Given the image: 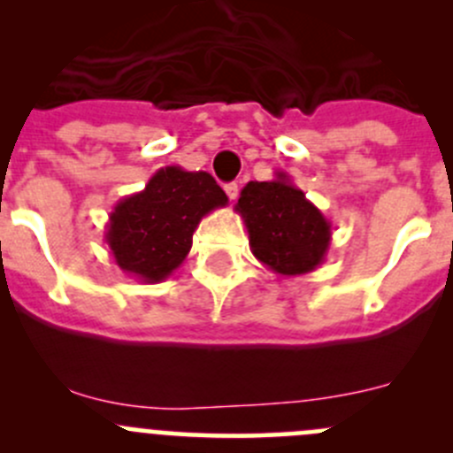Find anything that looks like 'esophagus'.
<instances>
[{"mask_svg": "<svg viewBox=\"0 0 453 453\" xmlns=\"http://www.w3.org/2000/svg\"><path fill=\"white\" fill-rule=\"evenodd\" d=\"M226 195L230 201H236V197H239V184H226Z\"/></svg>", "mask_w": 453, "mask_h": 453, "instance_id": "34e87169", "label": "esophagus"}]
</instances>
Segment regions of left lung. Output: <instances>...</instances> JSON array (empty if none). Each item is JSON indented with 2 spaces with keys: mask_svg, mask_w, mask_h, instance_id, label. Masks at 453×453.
<instances>
[{
  "mask_svg": "<svg viewBox=\"0 0 453 453\" xmlns=\"http://www.w3.org/2000/svg\"><path fill=\"white\" fill-rule=\"evenodd\" d=\"M234 210L248 227L252 254L276 276H304L326 258L331 221L287 173L245 184Z\"/></svg>",
  "mask_w": 453,
  "mask_h": 453,
  "instance_id": "8db88e82",
  "label": "left lung"
}]
</instances>
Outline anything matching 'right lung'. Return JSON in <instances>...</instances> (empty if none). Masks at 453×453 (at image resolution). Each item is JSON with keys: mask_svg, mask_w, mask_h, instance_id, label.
Listing matches in <instances>:
<instances>
[{"mask_svg": "<svg viewBox=\"0 0 453 453\" xmlns=\"http://www.w3.org/2000/svg\"><path fill=\"white\" fill-rule=\"evenodd\" d=\"M223 205L226 193L210 173L159 168L144 190L113 205L104 241L127 276L153 285L184 263L201 219Z\"/></svg>", "mask_w": 453, "mask_h": 453, "instance_id": "obj_1", "label": "right lung"}]
</instances>
